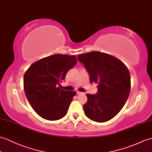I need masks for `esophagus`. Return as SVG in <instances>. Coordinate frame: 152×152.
Segmentation results:
<instances>
[{"label":"esophagus","mask_w":152,"mask_h":152,"mask_svg":"<svg viewBox=\"0 0 152 152\" xmlns=\"http://www.w3.org/2000/svg\"><path fill=\"white\" fill-rule=\"evenodd\" d=\"M76 93H77V95H80V94H82V92H80V91H76Z\"/></svg>","instance_id":"obj_1"}]
</instances>
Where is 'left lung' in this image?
<instances>
[{
	"label": "left lung",
	"instance_id": "8db88e82",
	"mask_svg": "<svg viewBox=\"0 0 152 152\" xmlns=\"http://www.w3.org/2000/svg\"><path fill=\"white\" fill-rule=\"evenodd\" d=\"M78 59L88 70L90 82L98 83L96 95H86L85 115L96 122L109 121L124 107L129 95V71L120 60L99 51L79 55Z\"/></svg>",
	"mask_w": 152,
	"mask_h": 152
}]
</instances>
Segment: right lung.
<instances>
[{
  "label": "right lung",
  "instance_id": "1",
  "mask_svg": "<svg viewBox=\"0 0 152 152\" xmlns=\"http://www.w3.org/2000/svg\"><path fill=\"white\" fill-rule=\"evenodd\" d=\"M75 56L56 54L34 63L25 72L24 91L32 108L47 120H58L66 114L76 94L59 86L68 71L76 65Z\"/></svg>",
  "mask_w": 152,
  "mask_h": 152
}]
</instances>
